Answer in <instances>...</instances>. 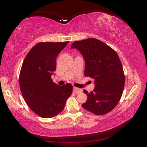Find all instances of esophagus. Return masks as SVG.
I'll use <instances>...</instances> for the list:
<instances>
[{"label": "esophagus", "mask_w": 147, "mask_h": 147, "mask_svg": "<svg viewBox=\"0 0 147 147\" xmlns=\"http://www.w3.org/2000/svg\"><path fill=\"white\" fill-rule=\"evenodd\" d=\"M73 91H74V92L75 93V94H79V93L81 92L82 91L81 89L76 88V87H74Z\"/></svg>", "instance_id": "34e87169"}]
</instances>
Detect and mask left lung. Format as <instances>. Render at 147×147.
I'll return each mask as SVG.
<instances>
[{
	"label": "left lung",
	"instance_id": "8db88e82",
	"mask_svg": "<svg viewBox=\"0 0 147 147\" xmlns=\"http://www.w3.org/2000/svg\"><path fill=\"white\" fill-rule=\"evenodd\" d=\"M85 59L84 75L95 80V88L84 93L88 99L82 107L96 115L111 112L118 104L125 83L123 65L117 52L103 42L94 38L74 42Z\"/></svg>",
	"mask_w": 147,
	"mask_h": 147
}]
</instances>
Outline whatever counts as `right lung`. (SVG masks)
Segmentation results:
<instances>
[{
  "mask_svg": "<svg viewBox=\"0 0 147 147\" xmlns=\"http://www.w3.org/2000/svg\"><path fill=\"white\" fill-rule=\"evenodd\" d=\"M68 43L39 42L28 52L22 64L19 77L22 95L30 110L42 118L61 113L72 93V84L60 86L51 78L56 57Z\"/></svg>",
  "mask_w": 147,
  "mask_h": 147,
  "instance_id": "add662e5",
  "label": "right lung"
}]
</instances>
